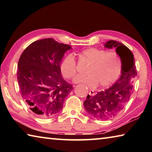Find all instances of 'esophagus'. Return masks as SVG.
I'll use <instances>...</instances> for the list:
<instances>
[{"mask_svg":"<svg viewBox=\"0 0 152 152\" xmlns=\"http://www.w3.org/2000/svg\"><path fill=\"white\" fill-rule=\"evenodd\" d=\"M89 94L91 95V96H94L95 92L93 91H92V90H91V91H89Z\"/></svg>","mask_w":152,"mask_h":152,"instance_id":"1","label":"esophagus"}]
</instances>
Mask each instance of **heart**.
I'll list each match as a JSON object with an SVG mask.
<instances>
[{
  "instance_id": "1",
  "label": "heart",
  "mask_w": 152,
  "mask_h": 152,
  "mask_svg": "<svg viewBox=\"0 0 152 152\" xmlns=\"http://www.w3.org/2000/svg\"><path fill=\"white\" fill-rule=\"evenodd\" d=\"M80 55L91 63V66L86 70L87 75L77 76L76 82L84 83L91 88L99 85L100 88H106L119 78L122 64L115 52H106L97 48H89L82 51ZM60 69L62 75L67 79H72L76 76V61L72 56L68 55L63 59Z\"/></svg>"
}]
</instances>
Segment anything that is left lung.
<instances>
[{"label":"left lung","instance_id":"1","mask_svg":"<svg viewBox=\"0 0 152 152\" xmlns=\"http://www.w3.org/2000/svg\"><path fill=\"white\" fill-rule=\"evenodd\" d=\"M104 48H116L121 60V76L114 85L94 96L89 94L84 102V109L89 115L99 120L111 119L124 109L132 94L133 83L137 76L135 59L127 46L119 42L110 40Z\"/></svg>","mask_w":152,"mask_h":152}]
</instances>
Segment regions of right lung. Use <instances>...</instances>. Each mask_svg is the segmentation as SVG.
<instances>
[{
	"label": "right lung",
	"mask_w": 152,
	"mask_h": 152,
	"mask_svg": "<svg viewBox=\"0 0 152 152\" xmlns=\"http://www.w3.org/2000/svg\"><path fill=\"white\" fill-rule=\"evenodd\" d=\"M71 46L52 38L35 41L20 55L17 80L20 95L29 109L42 118L62 109L73 87L63 79L60 61Z\"/></svg>",
	"instance_id": "add662e5"
}]
</instances>
